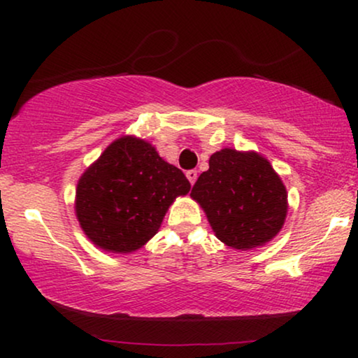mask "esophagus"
Instances as JSON below:
<instances>
[{
  "instance_id": "34e87169",
  "label": "esophagus",
  "mask_w": 358,
  "mask_h": 358,
  "mask_svg": "<svg viewBox=\"0 0 358 358\" xmlns=\"http://www.w3.org/2000/svg\"><path fill=\"white\" fill-rule=\"evenodd\" d=\"M185 176H187V179H189V182L190 184H195V180H197V171H195V169H190V171H187V173H185Z\"/></svg>"
}]
</instances>
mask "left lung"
I'll return each instance as SVG.
<instances>
[{"mask_svg": "<svg viewBox=\"0 0 358 358\" xmlns=\"http://www.w3.org/2000/svg\"><path fill=\"white\" fill-rule=\"evenodd\" d=\"M199 176L190 197L197 200L220 241L234 249L264 246L287 217V189L264 156L220 150Z\"/></svg>", "mask_w": 358, "mask_h": 358, "instance_id": "8db88e82", "label": "left lung"}]
</instances>
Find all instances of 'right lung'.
<instances>
[{
  "mask_svg": "<svg viewBox=\"0 0 358 358\" xmlns=\"http://www.w3.org/2000/svg\"><path fill=\"white\" fill-rule=\"evenodd\" d=\"M190 182L153 145L136 136L112 141L78 180L76 218L97 248L127 254L158 233L169 205Z\"/></svg>",
  "mask_w": 358,
  "mask_h": 358,
  "instance_id": "obj_1",
  "label": "right lung"
}]
</instances>
